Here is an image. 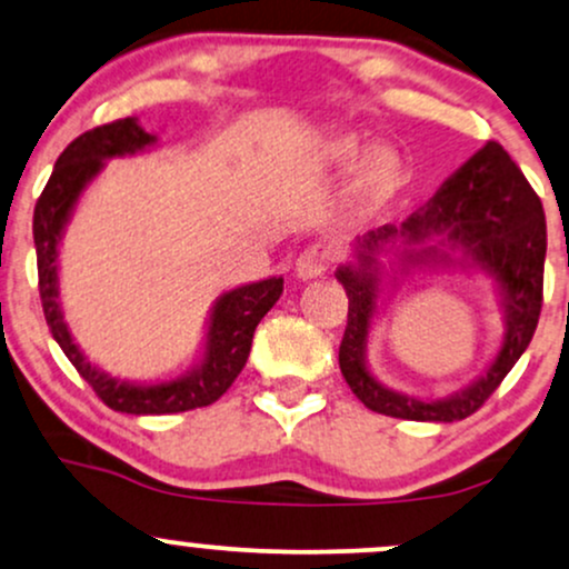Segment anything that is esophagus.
I'll return each mask as SVG.
<instances>
[{"label":"esophagus","instance_id":"esophagus-1","mask_svg":"<svg viewBox=\"0 0 569 569\" xmlns=\"http://www.w3.org/2000/svg\"><path fill=\"white\" fill-rule=\"evenodd\" d=\"M335 253L337 251L331 243H316L305 248V251L297 257V276L302 280L321 278L323 272L335 264Z\"/></svg>","mask_w":569,"mask_h":569}]
</instances>
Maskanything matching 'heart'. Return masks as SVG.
<instances>
[{
	"instance_id": "heart-1",
	"label": "heart",
	"mask_w": 569,
	"mask_h": 569,
	"mask_svg": "<svg viewBox=\"0 0 569 569\" xmlns=\"http://www.w3.org/2000/svg\"><path fill=\"white\" fill-rule=\"evenodd\" d=\"M363 141L352 133H329L318 141L316 162L321 168H345L361 153ZM407 181V162L390 143H375L356 162L348 194L361 211H380Z\"/></svg>"
}]
</instances>
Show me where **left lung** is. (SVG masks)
Instances as JSON below:
<instances>
[{"instance_id":"left-lung-1","label":"left lung","mask_w":569,"mask_h":569,"mask_svg":"<svg viewBox=\"0 0 569 569\" xmlns=\"http://www.w3.org/2000/svg\"><path fill=\"white\" fill-rule=\"evenodd\" d=\"M397 257L402 274L415 266H473L496 280L507 335L486 375L443 399H417L385 389L368 371V331L383 292L380 256ZM546 217L540 198L498 141H487L401 224L371 230L337 270L348 293V326L339 369L350 390L377 415L417 422H455L473 415L506 380L535 335L543 305Z\"/></svg>"}]
</instances>
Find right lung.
I'll list each match as a JSON object with an SVG mask.
<instances>
[{"mask_svg": "<svg viewBox=\"0 0 569 569\" xmlns=\"http://www.w3.org/2000/svg\"><path fill=\"white\" fill-rule=\"evenodd\" d=\"M158 136L147 133L136 117L98 126L80 139H74L56 160L53 176L39 194L34 208V248L39 270V297H42L44 321L50 335L67 358L80 371V377L109 409L122 415H176L198 407H208L227 393V388L240 375L251 352L253 331L270 307L283 293V278H264L257 283L238 286L224 291L213 302L208 316L202 356L187 375L168 382H130L98 369L80 350L71 337L69 323L63 321L61 291H58V251L63 232L74 213L77 200L84 187L103 171L107 160L126 158L149 149Z\"/></svg>", "mask_w": 569, "mask_h": 569, "instance_id": "add662e5", "label": "right lung"}]
</instances>
